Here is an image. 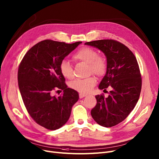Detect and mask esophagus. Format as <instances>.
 <instances>
[{
	"mask_svg": "<svg viewBox=\"0 0 159 159\" xmlns=\"http://www.w3.org/2000/svg\"><path fill=\"white\" fill-rule=\"evenodd\" d=\"M87 96V94H82V93H80V94H79V96H80V98L81 99L84 97H85Z\"/></svg>",
	"mask_w": 159,
	"mask_h": 159,
	"instance_id": "esophagus-1",
	"label": "esophagus"
}]
</instances>
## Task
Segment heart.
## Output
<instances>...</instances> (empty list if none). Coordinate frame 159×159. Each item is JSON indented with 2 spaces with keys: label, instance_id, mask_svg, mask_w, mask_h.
<instances>
[{
  "label": "heart",
  "instance_id": "b5f03b06",
  "mask_svg": "<svg viewBox=\"0 0 159 159\" xmlns=\"http://www.w3.org/2000/svg\"><path fill=\"white\" fill-rule=\"evenodd\" d=\"M74 61H81L88 64L89 73H94L98 76L105 74L107 70V61L106 58L101 55H98V52L90 47H83L73 55ZM60 69L62 75L66 78L72 77V69L70 63L63 60L60 65ZM96 83L94 76H90L85 79H76L69 83L72 89L82 93L90 92Z\"/></svg>",
  "mask_w": 159,
  "mask_h": 159
}]
</instances>
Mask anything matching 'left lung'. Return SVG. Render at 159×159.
<instances>
[{
  "mask_svg": "<svg viewBox=\"0 0 159 159\" xmlns=\"http://www.w3.org/2000/svg\"><path fill=\"white\" fill-rule=\"evenodd\" d=\"M105 55L107 70L99 89L111 90L107 98L97 95V104L91 110L96 122L104 127L114 126L124 120L139 100L142 80L137 59L126 46L114 40L86 42Z\"/></svg>",
  "mask_w": 159,
  "mask_h": 159,
  "instance_id": "left-lung-1",
  "label": "left lung"
}]
</instances>
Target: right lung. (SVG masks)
<instances>
[{
	"mask_svg": "<svg viewBox=\"0 0 159 159\" xmlns=\"http://www.w3.org/2000/svg\"><path fill=\"white\" fill-rule=\"evenodd\" d=\"M81 43L43 40L26 52L18 67V87L24 105L35 122L48 129L66 123L79 99L78 92L65 83L60 65ZM56 88L63 90L58 97L52 95Z\"/></svg>",
	"mask_w": 159,
	"mask_h": 159,
	"instance_id": "right-lung-1",
	"label": "right lung"
}]
</instances>
